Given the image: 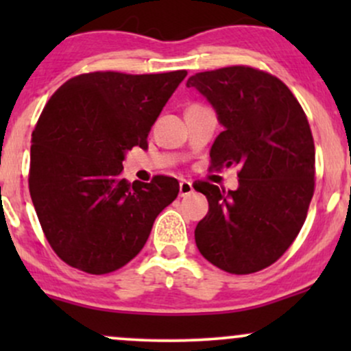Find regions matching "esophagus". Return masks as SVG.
Instances as JSON below:
<instances>
[{"mask_svg": "<svg viewBox=\"0 0 351 351\" xmlns=\"http://www.w3.org/2000/svg\"><path fill=\"white\" fill-rule=\"evenodd\" d=\"M193 191H195V189H193L191 181H188V180L180 181V196H189Z\"/></svg>", "mask_w": 351, "mask_h": 351, "instance_id": "34e87169", "label": "esophagus"}]
</instances>
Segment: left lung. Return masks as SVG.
Here are the masks:
<instances>
[{
  "instance_id": "obj_1",
  "label": "left lung",
  "mask_w": 351,
  "mask_h": 351,
  "mask_svg": "<svg viewBox=\"0 0 351 351\" xmlns=\"http://www.w3.org/2000/svg\"><path fill=\"white\" fill-rule=\"evenodd\" d=\"M186 86L209 100L224 127L209 152L211 168H239L234 191L193 184L209 203L196 245L221 271H263L295 241L315 189L307 115L280 79L249 66L198 72Z\"/></svg>"
}]
</instances>
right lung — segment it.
<instances>
[{"mask_svg": "<svg viewBox=\"0 0 351 351\" xmlns=\"http://www.w3.org/2000/svg\"><path fill=\"white\" fill-rule=\"evenodd\" d=\"M186 71L88 72L64 82L31 138L29 193L47 243L71 267L114 272L142 251L156 216L178 196L171 176L128 183L125 152L147 136Z\"/></svg>", "mask_w": 351, "mask_h": 351, "instance_id": "right-lung-1", "label": "right lung"}]
</instances>
